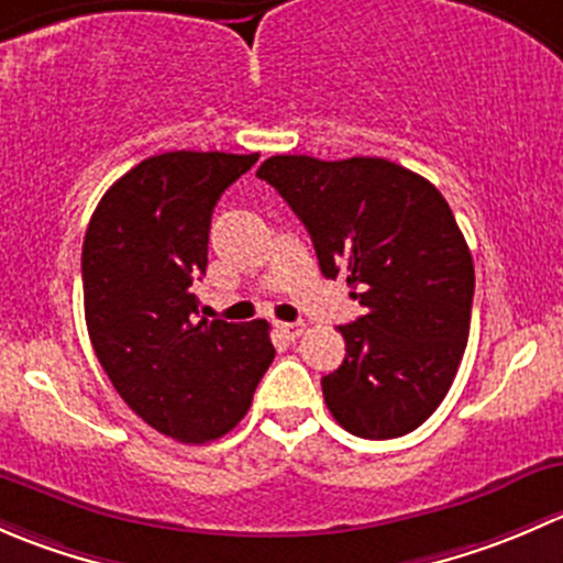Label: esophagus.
<instances>
[{"label":"esophagus","instance_id":"1","mask_svg":"<svg viewBox=\"0 0 563 563\" xmlns=\"http://www.w3.org/2000/svg\"><path fill=\"white\" fill-rule=\"evenodd\" d=\"M275 327H277V332H280L283 338H288V340L299 338V334L305 332V323H288V321H277Z\"/></svg>","mask_w":563,"mask_h":563}]
</instances>
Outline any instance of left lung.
I'll return each instance as SVG.
<instances>
[{
    "label": "left lung",
    "instance_id": "obj_1",
    "mask_svg": "<svg viewBox=\"0 0 563 563\" xmlns=\"http://www.w3.org/2000/svg\"><path fill=\"white\" fill-rule=\"evenodd\" d=\"M255 176L302 220L323 277H343L365 308L321 378L332 417L371 441L417 430L455 382L471 327L474 261L450 203L384 157L275 155Z\"/></svg>",
    "mask_w": 563,
    "mask_h": 563
}]
</instances>
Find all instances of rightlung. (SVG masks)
I'll use <instances>...</instances> for the list:
<instances>
[{"label": "right lung", "mask_w": 563, "mask_h": 563, "mask_svg": "<svg viewBox=\"0 0 563 563\" xmlns=\"http://www.w3.org/2000/svg\"><path fill=\"white\" fill-rule=\"evenodd\" d=\"M258 155L166 152L100 198L84 236V313L122 400L181 444L220 439L245 417L275 360L269 323L198 321L212 209Z\"/></svg>", "instance_id": "1"}]
</instances>
